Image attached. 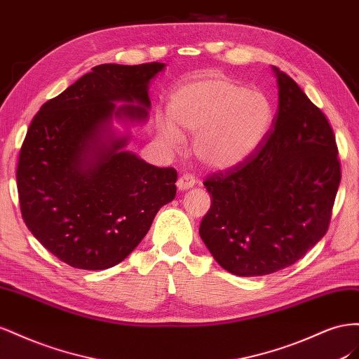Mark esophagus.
Masks as SVG:
<instances>
[{"label":"esophagus","instance_id":"34e87169","mask_svg":"<svg viewBox=\"0 0 359 359\" xmlns=\"http://www.w3.org/2000/svg\"><path fill=\"white\" fill-rule=\"evenodd\" d=\"M194 185H196V177L192 176V174H182V176L179 177L177 180V188L180 191H185V189H189L192 188Z\"/></svg>","mask_w":359,"mask_h":359}]
</instances>
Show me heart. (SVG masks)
I'll use <instances>...</instances> for the list:
<instances>
[{
    "label": "heart",
    "instance_id": "1",
    "mask_svg": "<svg viewBox=\"0 0 359 359\" xmlns=\"http://www.w3.org/2000/svg\"><path fill=\"white\" fill-rule=\"evenodd\" d=\"M156 125L168 147H177L182 134L194 135L192 151L201 165L222 171L238 167L260 146L272 125V105L257 90L209 75L177 90L168 117Z\"/></svg>",
    "mask_w": 359,
    "mask_h": 359
}]
</instances>
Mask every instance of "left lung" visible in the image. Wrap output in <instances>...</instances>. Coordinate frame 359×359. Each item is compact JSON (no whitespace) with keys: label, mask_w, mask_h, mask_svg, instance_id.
Instances as JSON below:
<instances>
[{"label":"left lung","mask_w":359,"mask_h":359,"mask_svg":"<svg viewBox=\"0 0 359 359\" xmlns=\"http://www.w3.org/2000/svg\"><path fill=\"white\" fill-rule=\"evenodd\" d=\"M273 128L252 155L203 182L212 204L200 236L225 271L259 276L298 262L331 222L341 180L323 112L278 67Z\"/></svg>","instance_id":"1"}]
</instances>
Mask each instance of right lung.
Instances as JSON below:
<instances>
[{"mask_svg":"<svg viewBox=\"0 0 359 359\" xmlns=\"http://www.w3.org/2000/svg\"><path fill=\"white\" fill-rule=\"evenodd\" d=\"M163 63L100 65L34 116L19 151L20 213L43 247L72 268L125 260L176 197L177 171L153 167L109 134L112 116L144 120L149 83ZM114 100L137 101L115 108Z\"/></svg>","mask_w":359,"mask_h":359,"instance_id":"1","label":"right lung"}]
</instances>
